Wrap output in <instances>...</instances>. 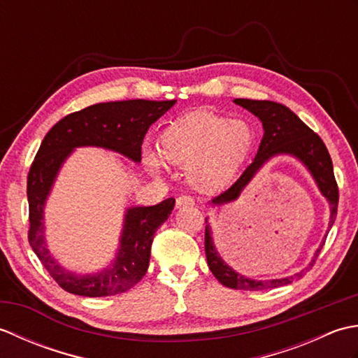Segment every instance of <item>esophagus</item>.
Returning a JSON list of instances; mask_svg holds the SVG:
<instances>
[{
    "label": "esophagus",
    "mask_w": 358,
    "mask_h": 358,
    "mask_svg": "<svg viewBox=\"0 0 358 358\" xmlns=\"http://www.w3.org/2000/svg\"><path fill=\"white\" fill-rule=\"evenodd\" d=\"M195 201L191 195H181L177 199V208H183V206H192Z\"/></svg>",
    "instance_id": "esophagus-1"
}]
</instances>
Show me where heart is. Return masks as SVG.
<instances>
[{"mask_svg": "<svg viewBox=\"0 0 358 358\" xmlns=\"http://www.w3.org/2000/svg\"><path fill=\"white\" fill-rule=\"evenodd\" d=\"M255 132L246 120L199 112L183 117L159 135L158 150L172 164L187 167V178L199 191H215L229 181L254 146ZM152 171L162 158L144 150Z\"/></svg>", "mask_w": 358, "mask_h": 358, "instance_id": "b5f03b06", "label": "heart"}]
</instances>
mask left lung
I'll return each instance as SVG.
<instances>
[{
  "instance_id": "left-lung-1",
  "label": "left lung",
  "mask_w": 358,
  "mask_h": 358,
  "mask_svg": "<svg viewBox=\"0 0 358 358\" xmlns=\"http://www.w3.org/2000/svg\"><path fill=\"white\" fill-rule=\"evenodd\" d=\"M234 101L241 106V108L252 112L255 117L262 120L264 134L254 162L246 167L245 172L240 175V178L235 181L229 189H226L224 192L214 196L210 204L218 206V204H224L238 199L240 192L245 189V186L252 180L257 171L260 169L268 159L278 154H289L299 158L300 162L308 167L309 172L313 173L320 192L324 195V199L329 201V227H332L337 217L338 186L336 177H334L332 159L323 140L313 131V129L303 123L291 109L286 108L283 104L266 100H245V98H237V100ZM204 250H206L208 266L210 272L214 273V277L220 283L231 289H241V291H263V289L278 287L292 283L294 278H299L305 273V271H301L292 277L277 280H252L241 275V273L235 272L222 260V258H220L214 248V241H212L210 237L209 226H206V232H204ZM320 250L322 246L320 249H317L314 260L309 266H313L315 263Z\"/></svg>"
}]
</instances>
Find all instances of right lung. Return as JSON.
Segmentation results:
<instances>
[{
  "instance_id": "1",
  "label": "right lung",
  "mask_w": 358,
  "mask_h": 358,
  "mask_svg": "<svg viewBox=\"0 0 358 358\" xmlns=\"http://www.w3.org/2000/svg\"><path fill=\"white\" fill-rule=\"evenodd\" d=\"M175 103L177 100L98 103L69 113L45 134L27 175V237L45 271L64 291L83 296H108L126 292L138 283L149 268L154 235L171 215L175 200L167 199L155 206L127 209L115 262L103 272L77 275L53 260L44 241L43 208L59 167L80 146L106 148L138 163L144 135L150 124Z\"/></svg>"
}]
</instances>
